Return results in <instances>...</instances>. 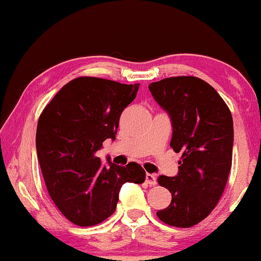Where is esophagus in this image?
Here are the masks:
<instances>
[{
	"instance_id": "1",
	"label": "esophagus",
	"mask_w": 261,
	"mask_h": 261,
	"mask_svg": "<svg viewBox=\"0 0 261 261\" xmlns=\"http://www.w3.org/2000/svg\"><path fill=\"white\" fill-rule=\"evenodd\" d=\"M146 182L149 185H155L156 184V175L154 174H146Z\"/></svg>"
}]
</instances>
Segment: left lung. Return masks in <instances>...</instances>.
Here are the masks:
<instances>
[{
    "label": "left lung",
    "mask_w": 261,
    "mask_h": 261,
    "mask_svg": "<svg viewBox=\"0 0 261 261\" xmlns=\"http://www.w3.org/2000/svg\"><path fill=\"white\" fill-rule=\"evenodd\" d=\"M148 88L171 120L170 147L182 152L178 174L158 178L170 191L171 201L156 215L169 226L190 228L210 215L226 188L232 160L231 113L200 78H165Z\"/></svg>",
    "instance_id": "8db88e82"
}]
</instances>
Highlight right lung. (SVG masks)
<instances>
[{"label": "right lung", "instance_id": "add662e5", "mask_svg": "<svg viewBox=\"0 0 261 261\" xmlns=\"http://www.w3.org/2000/svg\"><path fill=\"white\" fill-rule=\"evenodd\" d=\"M139 84L78 77L61 88L38 121V160L48 193L57 208L81 227L95 226L112 215L122 185L146 177L136 162L103 166L96 152L115 140L118 121L135 100Z\"/></svg>", "mask_w": 261, "mask_h": 261}]
</instances>
